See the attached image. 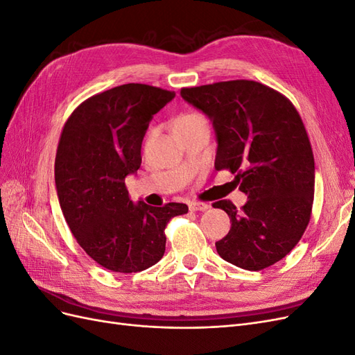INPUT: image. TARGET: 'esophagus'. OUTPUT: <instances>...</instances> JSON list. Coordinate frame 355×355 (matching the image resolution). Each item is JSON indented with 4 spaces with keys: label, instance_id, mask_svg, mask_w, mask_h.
Masks as SVG:
<instances>
[{
    "label": "esophagus",
    "instance_id": "1",
    "mask_svg": "<svg viewBox=\"0 0 355 355\" xmlns=\"http://www.w3.org/2000/svg\"><path fill=\"white\" fill-rule=\"evenodd\" d=\"M210 206L207 202H200V201H192V202H189V210L191 211H204V210H207Z\"/></svg>",
    "mask_w": 355,
    "mask_h": 355
}]
</instances>
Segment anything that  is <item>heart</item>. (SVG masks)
Wrapping results in <instances>:
<instances>
[{"instance_id":"heart-1","label":"heart","mask_w":355,"mask_h":355,"mask_svg":"<svg viewBox=\"0 0 355 355\" xmlns=\"http://www.w3.org/2000/svg\"><path fill=\"white\" fill-rule=\"evenodd\" d=\"M200 115H196V114H187V115H182V116H179L178 120L175 121V125H185V124H188V123H191V121H194V120H197Z\"/></svg>"}]
</instances>
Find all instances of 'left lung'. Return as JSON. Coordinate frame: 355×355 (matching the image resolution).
Masks as SVG:
<instances>
[{
	"instance_id": "left-lung-1",
	"label": "left lung",
	"mask_w": 355,
	"mask_h": 355,
	"mask_svg": "<svg viewBox=\"0 0 355 355\" xmlns=\"http://www.w3.org/2000/svg\"><path fill=\"white\" fill-rule=\"evenodd\" d=\"M180 96L214 127V168L235 173L247 202H214L228 213L231 230L216 250L247 271L282 261L302 237L313 211L315 167L299 112L286 96L250 80L182 89Z\"/></svg>"
}]
</instances>
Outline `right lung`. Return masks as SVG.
Wrapping results in <instances>:
<instances>
[{
  "label": "right lung",
  "mask_w": 355,
  "mask_h": 355,
  "mask_svg": "<svg viewBox=\"0 0 355 355\" xmlns=\"http://www.w3.org/2000/svg\"><path fill=\"white\" fill-rule=\"evenodd\" d=\"M173 98L148 84H123L84 101L63 125L55 161L60 209L84 252L110 271L155 265L168 220L188 211L182 202L135 204L124 182L141 167L149 121Z\"/></svg>",
  "instance_id": "right-lung-1"
}]
</instances>
